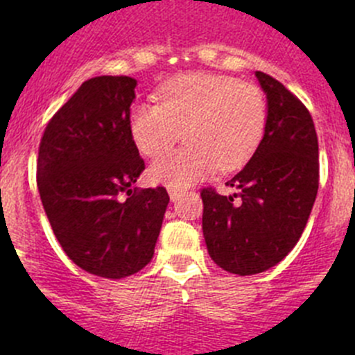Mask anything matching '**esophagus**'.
Returning <instances> with one entry per match:
<instances>
[{
    "label": "esophagus",
    "instance_id": "esophagus-1",
    "mask_svg": "<svg viewBox=\"0 0 355 355\" xmlns=\"http://www.w3.org/2000/svg\"><path fill=\"white\" fill-rule=\"evenodd\" d=\"M168 194H170V199L173 200V202H175V200H177L178 198H180V191H178V189H173V187L168 189Z\"/></svg>",
    "mask_w": 355,
    "mask_h": 355
}]
</instances>
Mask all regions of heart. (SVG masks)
I'll return each instance as SVG.
<instances>
[{
	"label": "heart",
	"mask_w": 355,
	"mask_h": 355,
	"mask_svg": "<svg viewBox=\"0 0 355 355\" xmlns=\"http://www.w3.org/2000/svg\"><path fill=\"white\" fill-rule=\"evenodd\" d=\"M156 103L130 110L132 142L144 156L168 151L178 139L187 146L159 156L149 166L156 184L182 189L220 168L232 171L247 163L263 139L266 101L257 87L227 75L192 73L168 82Z\"/></svg>",
	"instance_id": "1"
}]
</instances>
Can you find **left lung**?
I'll list each match as a JSON object with an SVG mask.
<instances>
[{
	"mask_svg": "<svg viewBox=\"0 0 355 355\" xmlns=\"http://www.w3.org/2000/svg\"><path fill=\"white\" fill-rule=\"evenodd\" d=\"M266 127L249 163L227 182L232 196L204 189L202 234L211 259L234 275H257L295 247L320 184L318 135L306 106L263 71Z\"/></svg>",
	"mask_w": 355,
	"mask_h": 355,
	"instance_id": "8db88e82",
	"label": "left lung"
}]
</instances>
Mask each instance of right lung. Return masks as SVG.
Masks as SVG:
<instances>
[{"instance_id": "1", "label": "right lung", "mask_w": 355, "mask_h": 355, "mask_svg": "<svg viewBox=\"0 0 355 355\" xmlns=\"http://www.w3.org/2000/svg\"><path fill=\"white\" fill-rule=\"evenodd\" d=\"M135 87L132 77L85 80L39 146V196L60 245L78 268L111 280L153 259L170 202L164 187L134 189L144 171L128 130Z\"/></svg>"}]
</instances>
